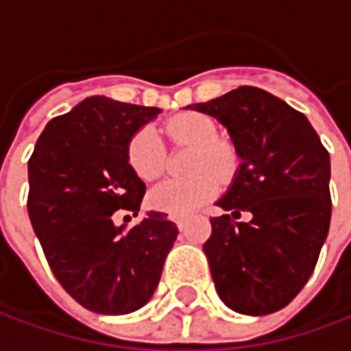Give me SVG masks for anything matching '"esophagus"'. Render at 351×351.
Returning a JSON list of instances; mask_svg holds the SVG:
<instances>
[{
    "label": "esophagus",
    "instance_id": "esophagus-1",
    "mask_svg": "<svg viewBox=\"0 0 351 351\" xmlns=\"http://www.w3.org/2000/svg\"><path fill=\"white\" fill-rule=\"evenodd\" d=\"M169 219H171V221L176 223V226H178L180 230H183V226H185V217H176V215H171Z\"/></svg>",
    "mask_w": 351,
    "mask_h": 351
}]
</instances>
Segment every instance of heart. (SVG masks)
<instances>
[{
    "mask_svg": "<svg viewBox=\"0 0 351 351\" xmlns=\"http://www.w3.org/2000/svg\"><path fill=\"white\" fill-rule=\"evenodd\" d=\"M168 141L180 148L189 146L185 178H171L150 191V203L158 210L187 217L221 191V180L230 182L240 168V154L230 138L219 136L217 123L205 113H180L164 123ZM127 162L132 171L152 182L168 166L166 148L150 127L136 130L127 144Z\"/></svg>",
    "mask_w": 351,
    "mask_h": 351,
    "instance_id": "1",
    "label": "heart"
}]
</instances>
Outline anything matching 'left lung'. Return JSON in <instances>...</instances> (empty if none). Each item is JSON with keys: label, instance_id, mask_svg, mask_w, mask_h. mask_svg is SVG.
<instances>
[{"label": "left lung", "instance_id": "8db88e82", "mask_svg": "<svg viewBox=\"0 0 351 351\" xmlns=\"http://www.w3.org/2000/svg\"><path fill=\"white\" fill-rule=\"evenodd\" d=\"M228 128L242 158L224 210L203 244L223 303L242 315H271L299 295L315 271L332 213L330 156L303 113L258 88L242 86L189 105Z\"/></svg>", "mask_w": 351, "mask_h": 351}]
</instances>
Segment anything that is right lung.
I'll use <instances>...</instances> for the list:
<instances>
[{"label":"right lung","mask_w":351,"mask_h":351,"mask_svg":"<svg viewBox=\"0 0 351 351\" xmlns=\"http://www.w3.org/2000/svg\"><path fill=\"white\" fill-rule=\"evenodd\" d=\"M160 113L88 97L54 117L29 158L27 209L54 277L84 308L128 315L150 301L178 226L150 210L132 228L115 217L141 210L146 185L127 162L130 136Z\"/></svg>","instance_id":"right-lung-1"}]
</instances>
